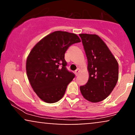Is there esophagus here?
I'll use <instances>...</instances> for the list:
<instances>
[{"label":"esophagus","instance_id":"1","mask_svg":"<svg viewBox=\"0 0 135 135\" xmlns=\"http://www.w3.org/2000/svg\"><path fill=\"white\" fill-rule=\"evenodd\" d=\"M79 72H80V69H77L75 71V75H76V76H77V75H79Z\"/></svg>","mask_w":135,"mask_h":135}]
</instances>
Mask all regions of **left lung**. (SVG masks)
<instances>
[{"instance_id": "obj_1", "label": "left lung", "mask_w": 135, "mask_h": 135, "mask_svg": "<svg viewBox=\"0 0 135 135\" xmlns=\"http://www.w3.org/2000/svg\"><path fill=\"white\" fill-rule=\"evenodd\" d=\"M88 59L89 79L80 87L83 97L97 103L111 93L118 80L119 65L102 38L95 34H79Z\"/></svg>"}]
</instances>
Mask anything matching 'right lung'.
<instances>
[{
  "instance_id": "obj_1",
  "label": "right lung",
  "mask_w": 135,
  "mask_h": 135,
  "mask_svg": "<svg viewBox=\"0 0 135 135\" xmlns=\"http://www.w3.org/2000/svg\"><path fill=\"white\" fill-rule=\"evenodd\" d=\"M76 34L56 31L41 40L27 60V74L33 91L46 103L57 102L75 77L66 69L65 53L71 45L80 42Z\"/></svg>"
}]
</instances>
